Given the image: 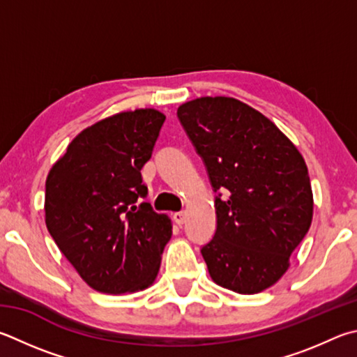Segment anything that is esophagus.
<instances>
[{"mask_svg":"<svg viewBox=\"0 0 357 357\" xmlns=\"http://www.w3.org/2000/svg\"><path fill=\"white\" fill-rule=\"evenodd\" d=\"M173 220L176 222L178 225H184L185 222V213L184 212H174L173 213Z\"/></svg>","mask_w":357,"mask_h":357,"instance_id":"esophagus-1","label":"esophagus"}]
</instances>
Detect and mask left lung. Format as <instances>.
Listing matches in <instances>:
<instances>
[{
  "label": "left lung",
  "mask_w": 357,
  "mask_h": 357,
  "mask_svg": "<svg viewBox=\"0 0 357 357\" xmlns=\"http://www.w3.org/2000/svg\"><path fill=\"white\" fill-rule=\"evenodd\" d=\"M204 160L217 231L201 248L212 281L242 295L281 280L312 223L314 197L301 153L273 121L229 96H201L178 107Z\"/></svg>",
  "instance_id": "8db88e82"
}]
</instances>
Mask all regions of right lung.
<instances>
[{
    "instance_id": "obj_1",
    "label": "right lung",
    "mask_w": 357,
    "mask_h": 357,
    "mask_svg": "<svg viewBox=\"0 0 357 357\" xmlns=\"http://www.w3.org/2000/svg\"><path fill=\"white\" fill-rule=\"evenodd\" d=\"M165 115L135 109L96 121L70 142L45 183V223L62 255L101 294L150 287L172 237V220L140 203L142 167Z\"/></svg>"
}]
</instances>
